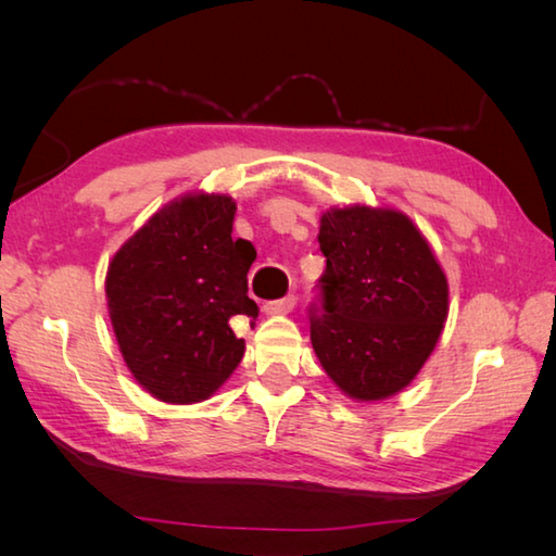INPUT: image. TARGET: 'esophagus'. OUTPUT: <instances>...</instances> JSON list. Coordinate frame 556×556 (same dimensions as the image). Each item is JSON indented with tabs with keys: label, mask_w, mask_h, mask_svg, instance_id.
<instances>
[{
	"label": "esophagus",
	"mask_w": 556,
	"mask_h": 556,
	"mask_svg": "<svg viewBox=\"0 0 556 556\" xmlns=\"http://www.w3.org/2000/svg\"><path fill=\"white\" fill-rule=\"evenodd\" d=\"M293 305H296V296H293V293H289V296L279 299V301H267L263 305V311L267 315H287V313L293 311Z\"/></svg>",
	"instance_id": "obj_1"
}]
</instances>
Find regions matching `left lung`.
Returning a JSON list of instances; mask_svg holds the SVG:
<instances>
[{
  "mask_svg": "<svg viewBox=\"0 0 556 556\" xmlns=\"http://www.w3.org/2000/svg\"><path fill=\"white\" fill-rule=\"evenodd\" d=\"M327 260L311 303V341L325 372L353 399L401 392L428 361L448 311L442 267L413 222L353 205L320 219Z\"/></svg>",
  "mask_w": 556,
  "mask_h": 556,
  "instance_id": "1",
  "label": "left lung"
}]
</instances>
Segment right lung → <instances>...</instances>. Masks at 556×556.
I'll return each instance as SVG.
<instances>
[{"mask_svg": "<svg viewBox=\"0 0 556 556\" xmlns=\"http://www.w3.org/2000/svg\"><path fill=\"white\" fill-rule=\"evenodd\" d=\"M229 195H186L128 239L108 269L110 317L122 356L152 396L195 404L243 358L233 317L255 325L248 269L255 248L231 239Z\"/></svg>", "mask_w": 556, "mask_h": 556, "instance_id": "add662e5", "label": "right lung"}]
</instances>
